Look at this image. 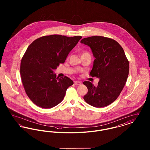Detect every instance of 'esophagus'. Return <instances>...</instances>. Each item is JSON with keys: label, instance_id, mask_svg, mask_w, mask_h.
Wrapping results in <instances>:
<instances>
[{"label": "esophagus", "instance_id": "34e87169", "mask_svg": "<svg viewBox=\"0 0 150 150\" xmlns=\"http://www.w3.org/2000/svg\"><path fill=\"white\" fill-rule=\"evenodd\" d=\"M74 84L75 85H80L81 84V82H80L79 81H74Z\"/></svg>", "mask_w": 150, "mask_h": 150}]
</instances>
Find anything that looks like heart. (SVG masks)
<instances>
[{
  "label": "heart",
  "instance_id": "b5f03b06",
  "mask_svg": "<svg viewBox=\"0 0 150 150\" xmlns=\"http://www.w3.org/2000/svg\"><path fill=\"white\" fill-rule=\"evenodd\" d=\"M89 54L88 52H84V53L83 54Z\"/></svg>",
  "mask_w": 150,
  "mask_h": 150
}]
</instances>
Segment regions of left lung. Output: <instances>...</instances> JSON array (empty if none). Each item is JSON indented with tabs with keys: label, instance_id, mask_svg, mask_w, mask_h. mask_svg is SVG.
Listing matches in <instances>:
<instances>
[{
	"label": "left lung",
	"instance_id": "8db88e82",
	"mask_svg": "<svg viewBox=\"0 0 150 150\" xmlns=\"http://www.w3.org/2000/svg\"><path fill=\"white\" fill-rule=\"evenodd\" d=\"M80 43L89 46L95 57L89 75L100 79L97 86L90 81L83 82L88 90L84 100L93 107H105L117 99L125 85L128 60L121 45L114 39L94 36L84 38Z\"/></svg>",
	"mask_w": 150,
	"mask_h": 150
}]
</instances>
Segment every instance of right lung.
Returning a JSON list of instances; mask_svg holds the SVG:
<instances>
[{
	"label": "right lung",
	"mask_w": 150,
	"mask_h": 150,
	"mask_svg": "<svg viewBox=\"0 0 150 150\" xmlns=\"http://www.w3.org/2000/svg\"><path fill=\"white\" fill-rule=\"evenodd\" d=\"M81 36H44L35 40L22 58L20 74L25 92L36 105L50 108L64 100L67 88L74 84L67 76L56 77L53 70L64 64Z\"/></svg>",
	"instance_id": "right-lung-1"
}]
</instances>
